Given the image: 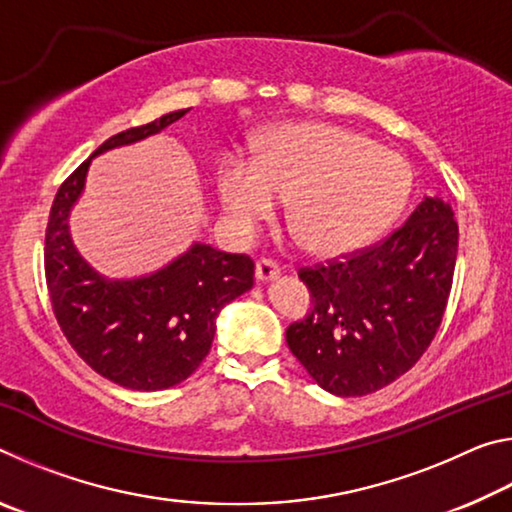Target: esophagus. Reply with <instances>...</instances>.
<instances>
[{"mask_svg":"<svg viewBox=\"0 0 512 512\" xmlns=\"http://www.w3.org/2000/svg\"><path fill=\"white\" fill-rule=\"evenodd\" d=\"M255 277L257 282H271L275 277H280V266H277V262H273V259H266V257L257 259Z\"/></svg>","mask_w":512,"mask_h":512,"instance_id":"obj_1","label":"esophagus"}]
</instances>
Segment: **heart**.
I'll list each match as a JSON object with an SVG mask.
<instances>
[{"instance_id":"1","label":"heart","mask_w":512,"mask_h":512,"mask_svg":"<svg viewBox=\"0 0 512 512\" xmlns=\"http://www.w3.org/2000/svg\"><path fill=\"white\" fill-rule=\"evenodd\" d=\"M413 173L400 153L350 128L300 121L259 144L250 164H219L221 203L241 228L271 219L289 201V230L311 255L336 257L368 246L391 228L411 196Z\"/></svg>"}]
</instances>
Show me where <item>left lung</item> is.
<instances>
[{
	"instance_id": "8db88e82",
	"label": "left lung",
	"mask_w": 512,
	"mask_h": 512,
	"mask_svg": "<svg viewBox=\"0 0 512 512\" xmlns=\"http://www.w3.org/2000/svg\"><path fill=\"white\" fill-rule=\"evenodd\" d=\"M458 253L452 205L433 196L402 228L345 259L300 268L311 291L287 345L327 393H375L409 372L443 323Z\"/></svg>"
}]
</instances>
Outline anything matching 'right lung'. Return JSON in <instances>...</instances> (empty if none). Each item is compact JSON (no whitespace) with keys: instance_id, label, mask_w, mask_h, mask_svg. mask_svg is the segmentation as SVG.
Masks as SVG:
<instances>
[{"instance_id":"add662e5","label":"right lung","mask_w":512,"mask_h":512,"mask_svg":"<svg viewBox=\"0 0 512 512\" xmlns=\"http://www.w3.org/2000/svg\"><path fill=\"white\" fill-rule=\"evenodd\" d=\"M187 112L112 135L60 185L49 212L45 275L58 325L94 372L131 391H164L192 375L212 348L216 316L255 284L253 259L207 244H194L151 275L110 280L85 262L69 235V212L92 158L160 133Z\"/></svg>"}]
</instances>
